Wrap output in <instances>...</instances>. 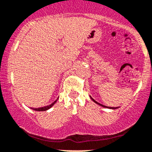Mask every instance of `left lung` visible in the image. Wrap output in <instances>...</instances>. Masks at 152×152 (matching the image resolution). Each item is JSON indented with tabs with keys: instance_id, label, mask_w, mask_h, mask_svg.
<instances>
[{
	"instance_id": "obj_1",
	"label": "left lung",
	"mask_w": 152,
	"mask_h": 152,
	"mask_svg": "<svg viewBox=\"0 0 152 152\" xmlns=\"http://www.w3.org/2000/svg\"><path fill=\"white\" fill-rule=\"evenodd\" d=\"M90 98H91V100H92V101H93V102H94V103L98 104V105L102 106V107H106V108H110V109H116V108H118V107H107V106H104V105H103V104H100V103H98V102H96L95 100H94V99H93V98H92L91 97V96H90Z\"/></svg>"
}]
</instances>
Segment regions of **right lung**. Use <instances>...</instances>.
<instances>
[{"label": "right lung", "mask_w": 152, "mask_h": 152, "mask_svg": "<svg viewBox=\"0 0 152 152\" xmlns=\"http://www.w3.org/2000/svg\"><path fill=\"white\" fill-rule=\"evenodd\" d=\"M56 102H57V100H56V101H54V102H53L52 104H50V105L45 106V107H38V108H32V107H31V109L34 110V111H47V110L50 109V107H52V106L54 105V104L56 103Z\"/></svg>", "instance_id": "right-lung-1"}]
</instances>
